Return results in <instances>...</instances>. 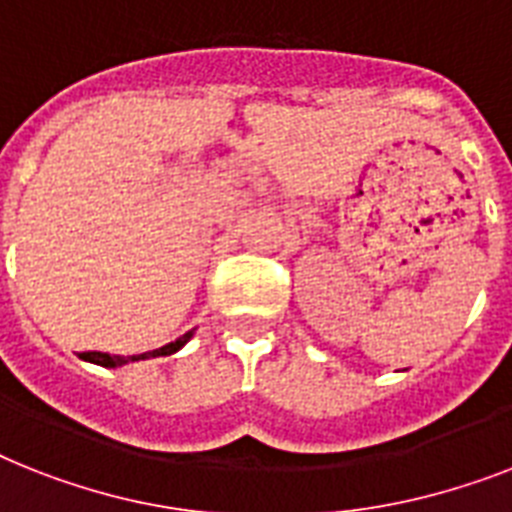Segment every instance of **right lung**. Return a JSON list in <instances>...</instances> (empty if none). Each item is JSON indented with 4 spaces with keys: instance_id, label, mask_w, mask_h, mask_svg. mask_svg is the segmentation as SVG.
<instances>
[{
    "instance_id": "add662e5",
    "label": "right lung",
    "mask_w": 512,
    "mask_h": 512,
    "mask_svg": "<svg viewBox=\"0 0 512 512\" xmlns=\"http://www.w3.org/2000/svg\"><path fill=\"white\" fill-rule=\"evenodd\" d=\"M197 328H191L186 331L184 336H178L176 342L165 344L160 350H152V352H141V355H107V352H81V360L86 363H94V365H102V368H120V365H128V363H139V360H149V357H165V355H173L189 342L191 336H194Z\"/></svg>"
}]
</instances>
